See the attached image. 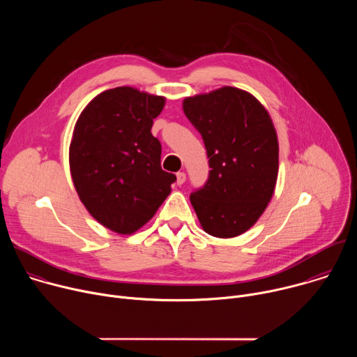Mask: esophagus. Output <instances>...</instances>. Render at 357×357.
<instances>
[{"instance_id":"34e87169","label":"esophagus","mask_w":357,"mask_h":357,"mask_svg":"<svg viewBox=\"0 0 357 357\" xmlns=\"http://www.w3.org/2000/svg\"><path fill=\"white\" fill-rule=\"evenodd\" d=\"M185 181H186V175H185L183 172H178V174H176V183H178V185H182Z\"/></svg>"}]
</instances>
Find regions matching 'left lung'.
I'll use <instances>...</instances> for the list:
<instances>
[{
    "instance_id": "left-lung-1",
    "label": "left lung",
    "mask_w": 357,
    "mask_h": 357,
    "mask_svg": "<svg viewBox=\"0 0 357 357\" xmlns=\"http://www.w3.org/2000/svg\"><path fill=\"white\" fill-rule=\"evenodd\" d=\"M183 112L200 132L209 178L190 193L206 233L220 238L247 231L266 211L278 175V139L268 112L250 93L222 87L186 97Z\"/></svg>"
}]
</instances>
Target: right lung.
I'll return each mask as SVG.
<instances>
[{
	"mask_svg": "<svg viewBox=\"0 0 357 357\" xmlns=\"http://www.w3.org/2000/svg\"><path fill=\"white\" fill-rule=\"evenodd\" d=\"M165 98L134 87L96 96L82 112L69 148L70 174L89 213L131 234L155 215L176 181L161 168V142L151 132Z\"/></svg>",
	"mask_w": 357,
	"mask_h": 357,
	"instance_id": "add662e5",
	"label": "right lung"
}]
</instances>
